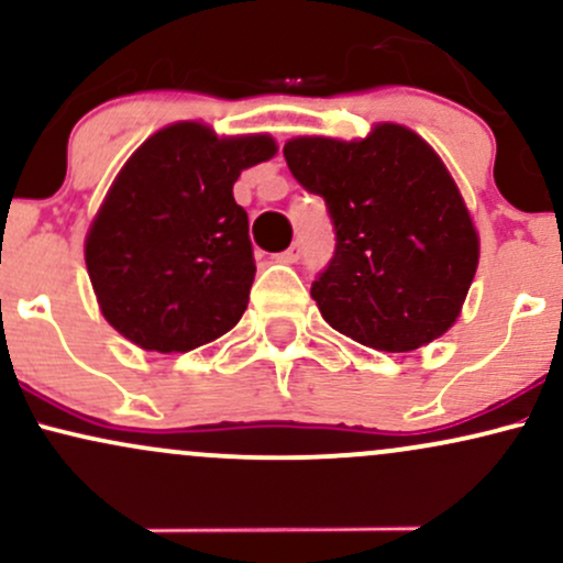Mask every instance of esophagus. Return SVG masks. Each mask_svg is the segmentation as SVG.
I'll use <instances>...</instances> for the list:
<instances>
[{
	"label": "esophagus",
	"mask_w": 563,
	"mask_h": 563,
	"mask_svg": "<svg viewBox=\"0 0 563 563\" xmlns=\"http://www.w3.org/2000/svg\"><path fill=\"white\" fill-rule=\"evenodd\" d=\"M301 254H303V245H301L299 241H296V243H290V249L283 251V254L277 256V260H280V262H290V264H294V262H299V260H301Z\"/></svg>",
	"instance_id": "esophagus-1"
}]
</instances>
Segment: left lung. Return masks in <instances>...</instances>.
<instances>
[{
    "label": "left lung",
    "instance_id": "obj_1",
    "mask_svg": "<svg viewBox=\"0 0 563 563\" xmlns=\"http://www.w3.org/2000/svg\"><path fill=\"white\" fill-rule=\"evenodd\" d=\"M288 169L325 198L335 251L312 283L331 328L380 352H412L461 314L479 235L434 147L412 129L378 124L365 140L296 137Z\"/></svg>",
    "mask_w": 563,
    "mask_h": 563
}]
</instances>
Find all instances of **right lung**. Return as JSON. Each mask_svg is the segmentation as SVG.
Here are the masks:
<instances>
[{
  "mask_svg": "<svg viewBox=\"0 0 563 563\" xmlns=\"http://www.w3.org/2000/svg\"><path fill=\"white\" fill-rule=\"evenodd\" d=\"M277 153L269 134L179 121L147 137L102 200L84 260L102 318L147 352H190L249 307L256 264L232 185Z\"/></svg>",
  "mask_w": 563,
  "mask_h": 563,
  "instance_id": "right-lung-1",
  "label": "right lung"
}]
</instances>
